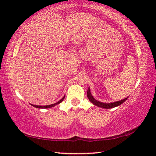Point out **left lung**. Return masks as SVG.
<instances>
[{
	"mask_svg": "<svg viewBox=\"0 0 156 156\" xmlns=\"http://www.w3.org/2000/svg\"><path fill=\"white\" fill-rule=\"evenodd\" d=\"M87 97H88L89 101H90L93 104H94L95 106H99V107L104 108H112L116 107V106H118L119 105H121V104H123V102L126 101V100L128 99L127 97L124 99L121 100V101H115L113 102V103H103V102L97 101V100H96L93 97V96L91 95V94L90 92V88H89V87L88 88V90H87Z\"/></svg>",
	"mask_w": 156,
	"mask_h": 156,
	"instance_id": "1",
	"label": "left lung"
}]
</instances>
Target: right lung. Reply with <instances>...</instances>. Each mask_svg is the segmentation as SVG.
Here are the masks:
<instances>
[{
  "instance_id": "right-lung-1",
  "label": "right lung",
  "mask_w": 156,
  "mask_h": 156,
  "mask_svg": "<svg viewBox=\"0 0 156 156\" xmlns=\"http://www.w3.org/2000/svg\"><path fill=\"white\" fill-rule=\"evenodd\" d=\"M64 99H65V97H64L62 99L59 100V101H57V103H55L53 104H50V105H47V106H36V105H33V104H31L32 106H33L34 107H36V108H51V107H53V106H55V105H57V104H59V103H61L62 101H63Z\"/></svg>"
}]
</instances>
